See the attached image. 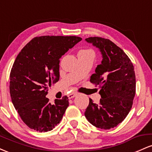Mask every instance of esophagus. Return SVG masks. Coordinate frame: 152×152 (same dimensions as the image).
Segmentation results:
<instances>
[{"instance_id":"esophagus-1","label":"esophagus","mask_w":152,"mask_h":152,"mask_svg":"<svg viewBox=\"0 0 152 152\" xmlns=\"http://www.w3.org/2000/svg\"><path fill=\"white\" fill-rule=\"evenodd\" d=\"M78 94V93H77V92H76V91L72 92V93H71V94L69 95V99L74 98V97L76 96H77Z\"/></svg>"}]
</instances>
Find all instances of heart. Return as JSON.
<instances>
[{
	"label": "heart",
	"mask_w": 152,
	"mask_h": 152,
	"mask_svg": "<svg viewBox=\"0 0 152 152\" xmlns=\"http://www.w3.org/2000/svg\"><path fill=\"white\" fill-rule=\"evenodd\" d=\"M86 50H80V51H86Z\"/></svg>",
	"instance_id": "1"
}]
</instances>
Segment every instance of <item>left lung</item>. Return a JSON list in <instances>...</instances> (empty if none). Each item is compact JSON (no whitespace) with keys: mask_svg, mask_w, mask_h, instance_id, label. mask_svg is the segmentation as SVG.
Listing matches in <instances>:
<instances>
[{"mask_svg":"<svg viewBox=\"0 0 152 152\" xmlns=\"http://www.w3.org/2000/svg\"><path fill=\"white\" fill-rule=\"evenodd\" d=\"M102 52V64L96 68L90 81L100 88L99 104H89L84 114L97 128L110 129L124 120L129 113L136 93V76L133 64L121 48L109 39L86 38Z\"/></svg>","mask_w":152,"mask_h":152,"instance_id":"8db88e82","label":"left lung"}]
</instances>
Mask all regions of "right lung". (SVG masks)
Instances as JSON below:
<instances>
[{
	"instance_id": "obj_1",
	"label": "right lung",
	"mask_w": 152,
	"mask_h": 152,
	"mask_svg": "<svg viewBox=\"0 0 152 152\" xmlns=\"http://www.w3.org/2000/svg\"><path fill=\"white\" fill-rule=\"evenodd\" d=\"M81 38L43 36L35 37L23 48L10 74L12 103L23 121L40 132L51 131L69 106L66 96L51 104L48 88L59 80V59Z\"/></svg>"
}]
</instances>
